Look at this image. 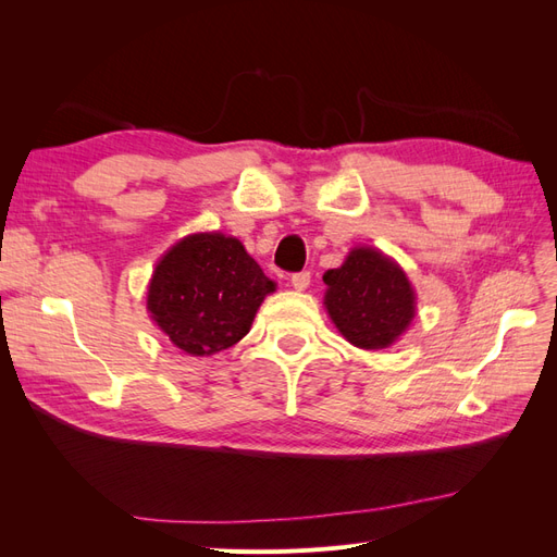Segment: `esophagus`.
Masks as SVG:
<instances>
[{"instance_id": "1", "label": "esophagus", "mask_w": 557, "mask_h": 557, "mask_svg": "<svg viewBox=\"0 0 557 557\" xmlns=\"http://www.w3.org/2000/svg\"><path fill=\"white\" fill-rule=\"evenodd\" d=\"M290 283H293V288L295 290H307L309 288V283H311V274L309 272H299V274H293V278H290Z\"/></svg>"}]
</instances>
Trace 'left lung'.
<instances>
[{
    "label": "left lung",
    "instance_id": "8db88e82",
    "mask_svg": "<svg viewBox=\"0 0 557 557\" xmlns=\"http://www.w3.org/2000/svg\"><path fill=\"white\" fill-rule=\"evenodd\" d=\"M323 305L346 342L364 350L393 346L416 318L407 272L374 246L350 248L344 264L323 274Z\"/></svg>",
    "mask_w": 557,
    "mask_h": 557
}]
</instances>
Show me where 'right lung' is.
Returning a JSON list of instances; mask_svg holds the SVG:
<instances>
[{
	"label": "right lung",
	"instance_id": "1",
	"mask_svg": "<svg viewBox=\"0 0 557 557\" xmlns=\"http://www.w3.org/2000/svg\"><path fill=\"white\" fill-rule=\"evenodd\" d=\"M276 283L267 278L237 237L195 232L158 260L146 309L170 342L193 358H209L248 334Z\"/></svg>",
	"mask_w": 557,
	"mask_h": 557
}]
</instances>
